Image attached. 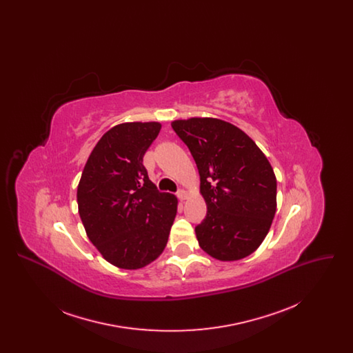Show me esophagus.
Here are the masks:
<instances>
[{
    "instance_id": "obj_1",
    "label": "esophagus",
    "mask_w": 353,
    "mask_h": 353,
    "mask_svg": "<svg viewBox=\"0 0 353 353\" xmlns=\"http://www.w3.org/2000/svg\"><path fill=\"white\" fill-rule=\"evenodd\" d=\"M177 197H179L180 201H185V200L188 199V193L185 192L184 189H180V190L177 192Z\"/></svg>"
}]
</instances>
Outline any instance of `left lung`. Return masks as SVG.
<instances>
[{
  "instance_id": "8db88e82",
  "label": "left lung",
  "mask_w": 353,
  "mask_h": 353,
  "mask_svg": "<svg viewBox=\"0 0 353 353\" xmlns=\"http://www.w3.org/2000/svg\"><path fill=\"white\" fill-rule=\"evenodd\" d=\"M172 128L200 173L208 208L196 226L202 250L219 261L250 255L276 210V179L268 157L243 131L219 119L174 120Z\"/></svg>"
}]
</instances>
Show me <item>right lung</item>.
<instances>
[{
    "label": "right lung",
    "instance_id": "add662e5",
    "mask_svg": "<svg viewBox=\"0 0 353 353\" xmlns=\"http://www.w3.org/2000/svg\"><path fill=\"white\" fill-rule=\"evenodd\" d=\"M161 124L123 123L101 136L91 152L77 200L90 241L120 269H141L164 252L177 199L161 193L143 157Z\"/></svg>",
    "mask_w": 353,
    "mask_h": 353
}]
</instances>
